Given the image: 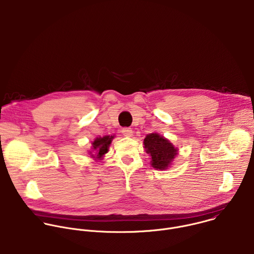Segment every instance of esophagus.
Wrapping results in <instances>:
<instances>
[{
	"label": "esophagus",
	"instance_id": "1",
	"mask_svg": "<svg viewBox=\"0 0 254 254\" xmlns=\"http://www.w3.org/2000/svg\"><path fill=\"white\" fill-rule=\"evenodd\" d=\"M122 132H123V134H124L125 136H127V137H130V136L132 135V133H133V131H132V129H131L130 127H125V128H123Z\"/></svg>",
	"mask_w": 254,
	"mask_h": 254
}]
</instances>
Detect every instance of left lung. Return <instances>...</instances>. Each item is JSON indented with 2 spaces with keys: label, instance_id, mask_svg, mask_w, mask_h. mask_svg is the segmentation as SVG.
I'll use <instances>...</instances> for the list:
<instances>
[{
  "label": "left lung",
  "instance_id": "left-lung-1",
  "mask_svg": "<svg viewBox=\"0 0 254 254\" xmlns=\"http://www.w3.org/2000/svg\"><path fill=\"white\" fill-rule=\"evenodd\" d=\"M146 153L151 156V166L155 170L164 171L172 165L173 160L178 155V148L165 137L158 133H149L143 140Z\"/></svg>",
  "mask_w": 254,
  "mask_h": 254
}]
</instances>
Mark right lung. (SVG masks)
Here are the masks:
<instances>
[{
    "label": "right lung",
    "mask_w": 254,
    "mask_h": 254,
    "mask_svg": "<svg viewBox=\"0 0 254 254\" xmlns=\"http://www.w3.org/2000/svg\"><path fill=\"white\" fill-rule=\"evenodd\" d=\"M114 137V135H105L97 137L92 143L93 147L92 151H90L92 157H94L95 159H103L104 154H106L109 151V147Z\"/></svg>",
    "instance_id": "add662e5"
}]
</instances>
